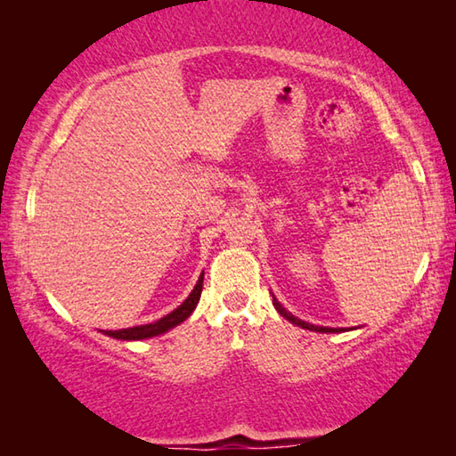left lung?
<instances>
[{
  "label": "left lung",
  "mask_w": 456,
  "mask_h": 456,
  "mask_svg": "<svg viewBox=\"0 0 456 456\" xmlns=\"http://www.w3.org/2000/svg\"><path fill=\"white\" fill-rule=\"evenodd\" d=\"M273 305H275V310L280 312V315H283L285 320L291 322V323H296V326L304 328V330H310V331H322V334H339V331H346V328H326V326H314V323H307V322H304V320H297L296 315H293L291 312L285 310V307H283L280 302H277L275 296H273Z\"/></svg>",
  "instance_id": "8db88e82"
}]
</instances>
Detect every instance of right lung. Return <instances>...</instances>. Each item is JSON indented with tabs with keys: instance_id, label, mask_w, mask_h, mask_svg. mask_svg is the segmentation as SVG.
Listing matches in <instances>:
<instances>
[{
	"instance_id": "obj_1",
	"label": "right lung",
	"mask_w": 456,
	"mask_h": 456,
	"mask_svg": "<svg viewBox=\"0 0 456 456\" xmlns=\"http://www.w3.org/2000/svg\"><path fill=\"white\" fill-rule=\"evenodd\" d=\"M203 275H199V281L192 291L189 293V297L184 299V302L173 310L171 314H167L165 318H160L152 323H144V326H134V328H126V330H102V334L110 336V338H117V339H126V342H133V339H146V338H154V336H160L165 334V331L173 330L175 326H179L184 320L189 318L195 310L197 304H199V297H200V291H203Z\"/></svg>"
}]
</instances>
